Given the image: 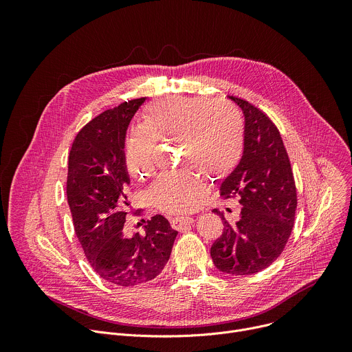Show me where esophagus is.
Returning <instances> with one entry per match:
<instances>
[{"label": "esophagus", "instance_id": "1", "mask_svg": "<svg viewBox=\"0 0 352 352\" xmlns=\"http://www.w3.org/2000/svg\"><path fill=\"white\" fill-rule=\"evenodd\" d=\"M171 223V227L175 228V230H179L182 228L184 226H188L190 223H193V219L192 217H174L170 220Z\"/></svg>", "mask_w": 352, "mask_h": 352}]
</instances>
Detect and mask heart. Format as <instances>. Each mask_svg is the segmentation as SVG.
I'll return each mask as SVG.
<instances>
[{"label":"heart","mask_w":352,"mask_h":352,"mask_svg":"<svg viewBox=\"0 0 352 352\" xmlns=\"http://www.w3.org/2000/svg\"><path fill=\"white\" fill-rule=\"evenodd\" d=\"M179 140L181 167L163 173L150 186L156 205L170 213L192 210L208 190L206 178L221 179L239 163L245 125L238 109L224 100L167 96L143 110V121L131 129L125 160L131 175L144 178L153 170L157 142ZM202 172L199 175L197 171Z\"/></svg>","instance_id":"obj_1"}]
</instances>
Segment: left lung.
Wrapping results in <instances>:
<instances>
[{"instance_id": "1", "label": "left lung", "mask_w": 352, "mask_h": 352, "mask_svg": "<svg viewBox=\"0 0 352 352\" xmlns=\"http://www.w3.org/2000/svg\"><path fill=\"white\" fill-rule=\"evenodd\" d=\"M245 116V148L236 168L223 181L221 196L242 205L241 219L224 223L210 248L214 266L232 276H249L270 266L284 250L296 210L289 159L276 124L246 100L230 96Z\"/></svg>"}]
</instances>
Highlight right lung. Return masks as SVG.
Returning <instances> with one entry per match:
<instances>
[{
    "label": "right lung",
    "mask_w": 352,
    "mask_h": 352,
    "mask_svg": "<svg viewBox=\"0 0 352 352\" xmlns=\"http://www.w3.org/2000/svg\"><path fill=\"white\" fill-rule=\"evenodd\" d=\"M143 102L144 97L128 100L87 122L68 159L67 197L75 234L94 272L120 287L157 277L178 234L162 214L147 220L143 235L126 236L122 231L129 186L125 133Z\"/></svg>",
    "instance_id": "1"
}]
</instances>
